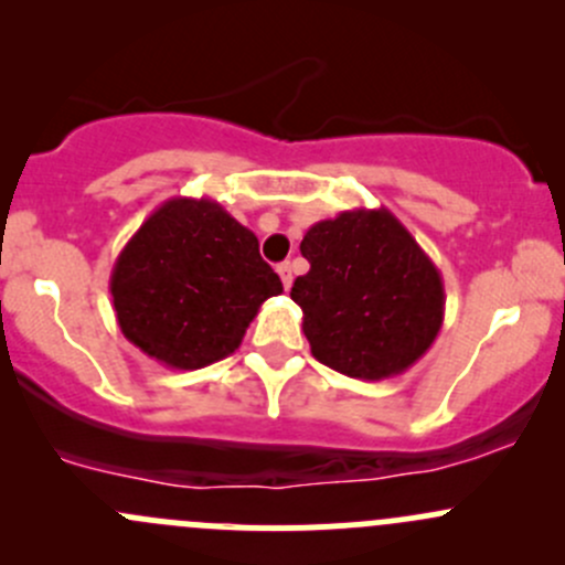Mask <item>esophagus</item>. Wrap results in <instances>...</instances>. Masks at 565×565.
<instances>
[{"mask_svg":"<svg viewBox=\"0 0 565 565\" xmlns=\"http://www.w3.org/2000/svg\"><path fill=\"white\" fill-rule=\"evenodd\" d=\"M276 270H278V276H281L284 289L292 287V265H289V262H281V265H278Z\"/></svg>","mask_w":565,"mask_h":565,"instance_id":"esophagus-1","label":"esophagus"}]
</instances>
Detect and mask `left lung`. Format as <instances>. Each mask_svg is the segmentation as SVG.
<instances>
[{
  "label": "left lung",
  "instance_id": "8db88e82",
  "mask_svg": "<svg viewBox=\"0 0 565 565\" xmlns=\"http://www.w3.org/2000/svg\"><path fill=\"white\" fill-rule=\"evenodd\" d=\"M311 270L292 284L311 355L355 380L407 372L446 315L440 270L391 210H344L300 243Z\"/></svg>",
  "mask_w": 565,
  "mask_h": 565
}]
</instances>
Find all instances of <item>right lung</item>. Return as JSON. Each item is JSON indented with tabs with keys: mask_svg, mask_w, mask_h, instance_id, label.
<instances>
[{
	"mask_svg": "<svg viewBox=\"0 0 565 565\" xmlns=\"http://www.w3.org/2000/svg\"><path fill=\"white\" fill-rule=\"evenodd\" d=\"M108 289L125 339L180 372L232 355L284 292L254 232L204 196L163 202L119 250Z\"/></svg>",
	"mask_w": 565,
	"mask_h": 565,
	"instance_id": "add662e5",
	"label": "right lung"
}]
</instances>
